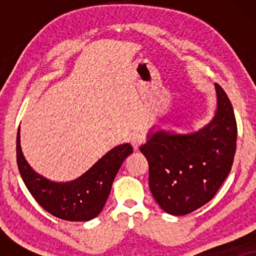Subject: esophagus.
<instances>
[{"mask_svg": "<svg viewBox=\"0 0 256 256\" xmlns=\"http://www.w3.org/2000/svg\"><path fill=\"white\" fill-rule=\"evenodd\" d=\"M130 143H132V148H134L135 150H138L140 146L144 143V138H143L141 134H134L130 138Z\"/></svg>", "mask_w": 256, "mask_h": 256, "instance_id": "esophagus-1", "label": "esophagus"}]
</instances>
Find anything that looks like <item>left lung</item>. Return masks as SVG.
Here are the masks:
<instances>
[{
    "instance_id": "left-lung-1",
    "label": "left lung",
    "mask_w": 256,
    "mask_h": 256,
    "mask_svg": "<svg viewBox=\"0 0 256 256\" xmlns=\"http://www.w3.org/2000/svg\"><path fill=\"white\" fill-rule=\"evenodd\" d=\"M216 110L204 128L191 134H148L141 152L149 163L150 191L163 211L185 216L214 197L228 176L236 149L232 104L214 84Z\"/></svg>"
}]
</instances>
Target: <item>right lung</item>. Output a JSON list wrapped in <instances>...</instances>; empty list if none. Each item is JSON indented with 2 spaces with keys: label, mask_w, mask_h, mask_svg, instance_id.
Instances as JSON below:
<instances>
[{
  "label": "right lung",
  "mask_w": 256,
  "mask_h": 256,
  "mask_svg": "<svg viewBox=\"0 0 256 256\" xmlns=\"http://www.w3.org/2000/svg\"><path fill=\"white\" fill-rule=\"evenodd\" d=\"M132 152L129 143L118 146L76 180L54 183L34 172L28 164L20 148V128L17 132V166L24 184L45 211L68 222H88L99 216L118 169Z\"/></svg>",
  "instance_id": "right-lung-1"
}]
</instances>
